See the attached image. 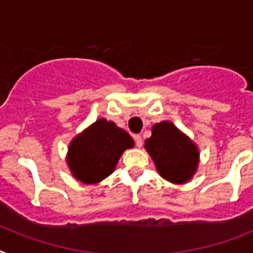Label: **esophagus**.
<instances>
[{
	"label": "esophagus",
	"instance_id": "obj_1",
	"mask_svg": "<svg viewBox=\"0 0 253 253\" xmlns=\"http://www.w3.org/2000/svg\"><path fill=\"white\" fill-rule=\"evenodd\" d=\"M133 139H135L136 146H137V148H141V146H142V137H141V136L135 135V137H133Z\"/></svg>",
	"mask_w": 253,
	"mask_h": 253
}]
</instances>
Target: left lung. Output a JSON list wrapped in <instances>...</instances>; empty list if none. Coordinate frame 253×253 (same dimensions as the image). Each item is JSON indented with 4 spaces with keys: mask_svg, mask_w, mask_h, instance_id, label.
Wrapping results in <instances>:
<instances>
[{
    "mask_svg": "<svg viewBox=\"0 0 253 253\" xmlns=\"http://www.w3.org/2000/svg\"><path fill=\"white\" fill-rule=\"evenodd\" d=\"M151 132V137L145 141V149L153 158L160 175L174 183L187 182L196 172L199 163L196 146L167 121L154 125Z\"/></svg>",
    "mask_w": 253,
    "mask_h": 253,
    "instance_id": "1",
    "label": "left lung"
}]
</instances>
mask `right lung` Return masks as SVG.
Here are the masks:
<instances>
[{
	"label": "right lung",
	"mask_w": 253,
	"mask_h": 253,
	"mask_svg": "<svg viewBox=\"0 0 253 253\" xmlns=\"http://www.w3.org/2000/svg\"><path fill=\"white\" fill-rule=\"evenodd\" d=\"M132 146V137L125 129L99 120L71 142L67 163L79 181L96 183L113 172L122 153Z\"/></svg>",
	"instance_id": "add662e5"
}]
</instances>
